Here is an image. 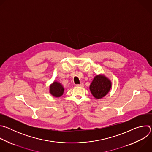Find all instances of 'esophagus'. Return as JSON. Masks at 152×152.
<instances>
[{
  "label": "esophagus",
  "instance_id": "esophagus-1",
  "mask_svg": "<svg viewBox=\"0 0 152 152\" xmlns=\"http://www.w3.org/2000/svg\"><path fill=\"white\" fill-rule=\"evenodd\" d=\"M76 86H80V87H83L84 85H83V83H80V84H77Z\"/></svg>",
  "mask_w": 152,
  "mask_h": 152
}]
</instances>
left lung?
<instances>
[{
    "mask_svg": "<svg viewBox=\"0 0 152 152\" xmlns=\"http://www.w3.org/2000/svg\"><path fill=\"white\" fill-rule=\"evenodd\" d=\"M112 86L111 80L103 75L94 77L90 86V90L92 95L97 99L104 97L110 91Z\"/></svg>",
    "mask_w": 152,
    "mask_h": 152,
    "instance_id": "8db88e82",
    "label": "left lung"
}]
</instances>
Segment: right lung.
<instances>
[{
    "label": "right lung",
    "mask_w": 152,
    "mask_h": 152,
    "mask_svg": "<svg viewBox=\"0 0 152 152\" xmlns=\"http://www.w3.org/2000/svg\"><path fill=\"white\" fill-rule=\"evenodd\" d=\"M49 91L53 96L55 97H59L63 94L64 88L59 82L55 81L50 85Z\"/></svg>",
    "instance_id": "add662e5"
}]
</instances>
